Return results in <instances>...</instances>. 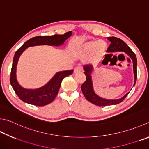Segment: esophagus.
<instances>
[{
	"label": "esophagus",
	"mask_w": 149,
	"mask_h": 149,
	"mask_svg": "<svg viewBox=\"0 0 149 149\" xmlns=\"http://www.w3.org/2000/svg\"><path fill=\"white\" fill-rule=\"evenodd\" d=\"M81 70H82V68H81V67L77 66V67H76V68H75L74 70V72L75 73V74H76V73H78V72H81Z\"/></svg>",
	"instance_id": "34e87169"
}]
</instances>
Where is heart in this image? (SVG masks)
<instances>
[{"instance_id": "heart-1", "label": "heart", "mask_w": 149, "mask_h": 149, "mask_svg": "<svg viewBox=\"0 0 149 149\" xmlns=\"http://www.w3.org/2000/svg\"><path fill=\"white\" fill-rule=\"evenodd\" d=\"M83 49L85 52L92 50L96 57H101L107 49V44L103 40H98L96 41H90L84 45Z\"/></svg>"}]
</instances>
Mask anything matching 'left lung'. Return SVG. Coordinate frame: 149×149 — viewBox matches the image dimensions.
<instances>
[{"instance_id": "left-lung-1", "label": "left lung", "mask_w": 149, "mask_h": 149, "mask_svg": "<svg viewBox=\"0 0 149 149\" xmlns=\"http://www.w3.org/2000/svg\"><path fill=\"white\" fill-rule=\"evenodd\" d=\"M108 40L111 42L109 47L107 49V52L110 53H113V52H125L128 56H129L132 61L133 63V71L134 75V83L133 86L135 85L136 79H137V58L135 54L132 52L129 46L125 43L123 40L119 39V38L115 37H108ZM83 70H84V74L86 75V79L82 86H81V90L83 94L87 100L90 103L95 104L97 106H109V105H115L120 103L123 101L129 92L127 93L123 97L118 99V100H107V99L102 98L98 95L95 94L93 86L92 79V73L94 70V67L91 65H84Z\"/></svg>"}]
</instances>
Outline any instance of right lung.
I'll return each instance as SVG.
<instances>
[{
  "label": "right lung",
  "instance_id": "right-lung-1",
  "mask_svg": "<svg viewBox=\"0 0 149 149\" xmlns=\"http://www.w3.org/2000/svg\"><path fill=\"white\" fill-rule=\"evenodd\" d=\"M72 31L63 35L52 36H37L29 39L15 54L10 75V83L17 96L24 103L36 106H45L53 101L59 92L61 82L65 77L71 75L74 70H65L57 72L45 85L37 89H26L20 85L17 79L16 71L18 61L25 49L30 46L49 45L59 46L72 36Z\"/></svg>",
  "mask_w": 149,
  "mask_h": 149
}]
</instances>
